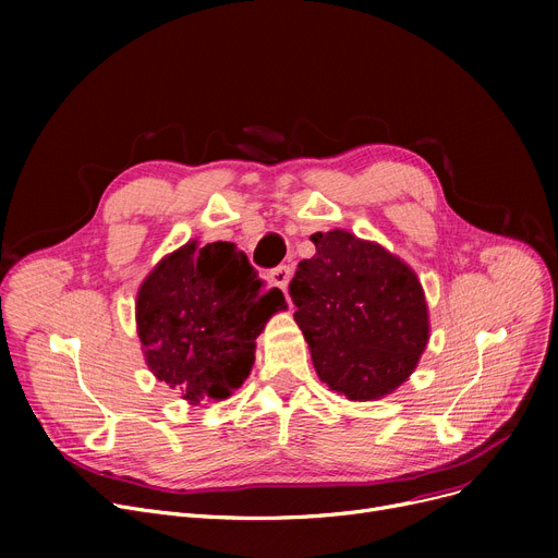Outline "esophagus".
<instances>
[{"label":"esophagus","instance_id":"obj_1","mask_svg":"<svg viewBox=\"0 0 558 558\" xmlns=\"http://www.w3.org/2000/svg\"><path fill=\"white\" fill-rule=\"evenodd\" d=\"M271 280L276 287H280L282 291L289 287V280H291V267H287V264H282V267H276L271 271Z\"/></svg>","mask_w":558,"mask_h":558}]
</instances>
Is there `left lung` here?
<instances>
[{"instance_id":"obj_1","label":"left lung","mask_w":558,"mask_h":558,"mask_svg":"<svg viewBox=\"0 0 558 558\" xmlns=\"http://www.w3.org/2000/svg\"><path fill=\"white\" fill-rule=\"evenodd\" d=\"M314 257L289 282L314 368L348 400L391 393L429 339L423 287L407 264L348 230L316 232Z\"/></svg>"}]
</instances>
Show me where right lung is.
<instances>
[{"label": "right lung", "instance_id": "1", "mask_svg": "<svg viewBox=\"0 0 558 558\" xmlns=\"http://www.w3.org/2000/svg\"><path fill=\"white\" fill-rule=\"evenodd\" d=\"M230 242H187L165 255L137 291L135 320L149 371L190 404L223 400L244 385L255 339L284 310Z\"/></svg>", "mask_w": 558, "mask_h": 558}]
</instances>
